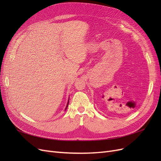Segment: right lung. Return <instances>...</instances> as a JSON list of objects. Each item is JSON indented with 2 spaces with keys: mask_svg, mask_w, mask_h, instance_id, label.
Masks as SVG:
<instances>
[{
  "mask_svg": "<svg viewBox=\"0 0 161 161\" xmlns=\"http://www.w3.org/2000/svg\"><path fill=\"white\" fill-rule=\"evenodd\" d=\"M69 101H68V103H67V105H66V108H65V110H66V109H67V108H68V105H69Z\"/></svg>",
  "mask_w": 161,
  "mask_h": 161,
  "instance_id": "right-lung-1",
  "label": "right lung"
}]
</instances>
